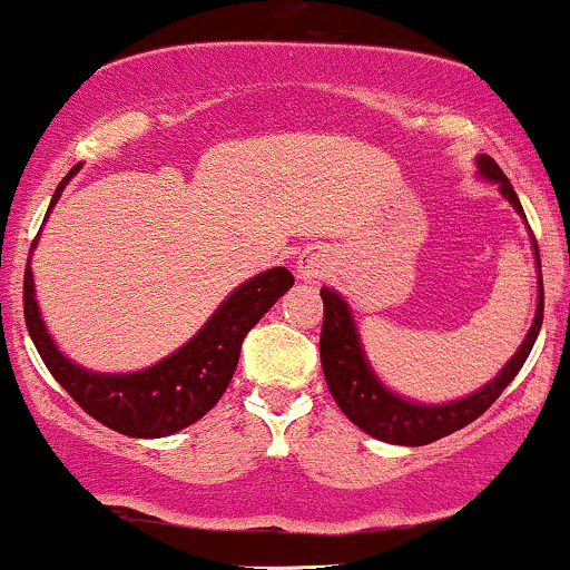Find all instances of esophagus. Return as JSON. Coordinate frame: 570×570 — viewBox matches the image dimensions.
Returning a JSON list of instances; mask_svg holds the SVG:
<instances>
[{
	"instance_id": "1",
	"label": "esophagus",
	"mask_w": 570,
	"mask_h": 570,
	"mask_svg": "<svg viewBox=\"0 0 570 570\" xmlns=\"http://www.w3.org/2000/svg\"><path fill=\"white\" fill-rule=\"evenodd\" d=\"M325 272V264L317 258V255H302V261H298V277L302 279H315L320 274Z\"/></svg>"
}]
</instances>
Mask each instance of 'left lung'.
<instances>
[{
    "mask_svg": "<svg viewBox=\"0 0 570 570\" xmlns=\"http://www.w3.org/2000/svg\"><path fill=\"white\" fill-rule=\"evenodd\" d=\"M479 175L484 180L495 183L498 190L503 194L511 207L525 217L520 199H517L514 188H511L509 177L503 175L501 166L492 161L490 156L476 158ZM533 239V236H530ZM535 250V268H539V304H535V317L530 325L525 342L520 344L511 361L501 368L495 380L479 387L476 393L465 395L460 401L450 404H417L404 395L393 393V390L382 385L380 376L371 368L366 353H363L361 336H357L353 312L350 304L338 296L331 287H323V331H320V363H323L325 382H328L331 395L347 414L353 423L368 436L387 441V444H404V446H423L431 441L450 436L469 423H474L479 414H484L495 404L498 395L509 387L517 371L528 361L530 350H533L535 336L541 331L543 320V283H541V258L539 245L533 239Z\"/></svg>",
    "mask_w": 570,
    "mask_h": 570,
    "instance_id": "left-lung-1",
    "label": "left lung"
}]
</instances>
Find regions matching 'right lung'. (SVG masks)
<instances>
[{
    "label": "right lung",
    "instance_id": "right-lung-1",
    "mask_svg": "<svg viewBox=\"0 0 570 570\" xmlns=\"http://www.w3.org/2000/svg\"><path fill=\"white\" fill-rule=\"evenodd\" d=\"M78 169L80 164L72 166V171L59 183L48 215L59 202L63 185L78 175ZM29 264L31 258L23 274V317H27L29 336L42 363L56 376V382L78 401L82 412L91 414L101 425L134 439L171 436L202 420L226 393L247 331L277 304L287 287H293V274L283 266L255 274L217 306L199 334L169 357L158 361L156 366L134 371V374H99V371H88L72 363L56 347L37 306Z\"/></svg>",
    "mask_w": 570,
    "mask_h": 570
}]
</instances>
